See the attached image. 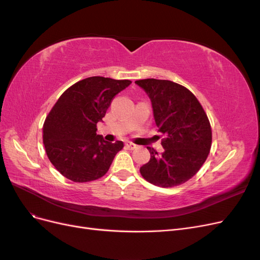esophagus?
<instances>
[{
    "instance_id": "34e87169",
    "label": "esophagus",
    "mask_w": 260,
    "mask_h": 260,
    "mask_svg": "<svg viewBox=\"0 0 260 260\" xmlns=\"http://www.w3.org/2000/svg\"><path fill=\"white\" fill-rule=\"evenodd\" d=\"M125 146H127L128 149H131V151H132V149H136L138 147V145H136L135 143H132V142H127V143H125Z\"/></svg>"
}]
</instances>
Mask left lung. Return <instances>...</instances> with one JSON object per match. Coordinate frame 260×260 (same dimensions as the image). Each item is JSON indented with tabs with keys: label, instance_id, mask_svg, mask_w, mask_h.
Returning <instances> with one entry per match:
<instances>
[{
	"label": "left lung",
	"instance_id": "obj_1",
	"mask_svg": "<svg viewBox=\"0 0 260 260\" xmlns=\"http://www.w3.org/2000/svg\"><path fill=\"white\" fill-rule=\"evenodd\" d=\"M136 83L151 99L164 152L147 147L151 159L140 168L142 177L157 186L186 182L205 162L211 147V128L199 100L185 86L169 80L143 79Z\"/></svg>",
	"mask_w": 260,
	"mask_h": 260
}]
</instances>
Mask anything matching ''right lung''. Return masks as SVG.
<instances>
[{"instance_id": "obj_1", "label": "right lung", "mask_w": 260, "mask_h": 260, "mask_svg": "<svg viewBox=\"0 0 260 260\" xmlns=\"http://www.w3.org/2000/svg\"><path fill=\"white\" fill-rule=\"evenodd\" d=\"M130 80L90 77L68 88L46 116L43 143L53 166L74 182H89L103 177L122 141L107 142L96 135L115 95L130 85Z\"/></svg>"}]
</instances>
